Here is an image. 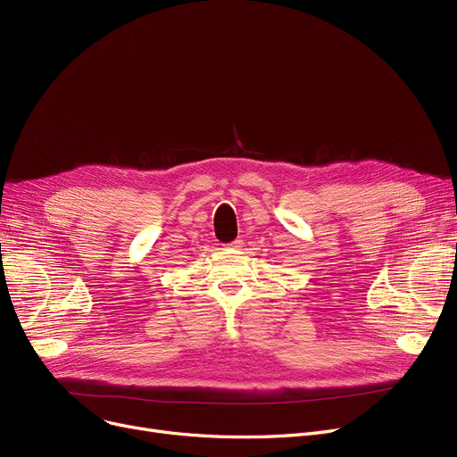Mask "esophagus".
<instances>
[{
    "mask_svg": "<svg viewBox=\"0 0 457 457\" xmlns=\"http://www.w3.org/2000/svg\"><path fill=\"white\" fill-rule=\"evenodd\" d=\"M228 246H229L231 250H238V248L243 246V241H241V238H235V241H233V243H229Z\"/></svg>",
    "mask_w": 457,
    "mask_h": 457,
    "instance_id": "1",
    "label": "esophagus"
}]
</instances>
